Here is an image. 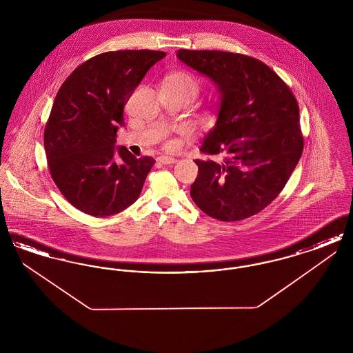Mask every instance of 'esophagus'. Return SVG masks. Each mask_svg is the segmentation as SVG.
I'll use <instances>...</instances> for the list:
<instances>
[{
  "label": "esophagus",
  "instance_id": "34e87169",
  "mask_svg": "<svg viewBox=\"0 0 353 353\" xmlns=\"http://www.w3.org/2000/svg\"><path fill=\"white\" fill-rule=\"evenodd\" d=\"M157 163H160L163 165H169V164L177 163V160L174 157H169V156H160V157H157Z\"/></svg>",
  "mask_w": 353,
  "mask_h": 353
}]
</instances>
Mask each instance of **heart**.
<instances>
[{"label": "heart", "instance_id": "heart-1", "mask_svg": "<svg viewBox=\"0 0 353 353\" xmlns=\"http://www.w3.org/2000/svg\"><path fill=\"white\" fill-rule=\"evenodd\" d=\"M164 84L172 87V88H176L179 91L186 92L192 98L196 97L200 90L199 81L192 74H189L186 71H176V72L170 74L169 77H167ZM169 147H173V143H170Z\"/></svg>", "mask_w": 353, "mask_h": 353}]
</instances>
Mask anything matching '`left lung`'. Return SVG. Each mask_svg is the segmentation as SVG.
<instances>
[{"label":"left lung","mask_w":353,"mask_h":353,"mask_svg":"<svg viewBox=\"0 0 353 353\" xmlns=\"http://www.w3.org/2000/svg\"><path fill=\"white\" fill-rule=\"evenodd\" d=\"M177 58L213 82L219 95L216 124L200 151L222 159L194 161L199 174L190 185L192 200L219 221L249 219L278 197L302 156L296 99L252 57L180 49Z\"/></svg>","instance_id":"obj_1"}]
</instances>
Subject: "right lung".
<instances>
[{"label":"right lung","instance_id":"obj_1","mask_svg":"<svg viewBox=\"0 0 353 353\" xmlns=\"http://www.w3.org/2000/svg\"><path fill=\"white\" fill-rule=\"evenodd\" d=\"M164 51H108L85 61L61 85L45 127L51 177L72 206L94 217L118 214L140 196L154 160L117 145L123 110Z\"/></svg>","mask_w":353,"mask_h":353}]
</instances>
